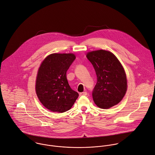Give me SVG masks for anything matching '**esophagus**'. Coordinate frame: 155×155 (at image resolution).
I'll list each match as a JSON object with an SVG mask.
<instances>
[{
    "label": "esophagus",
    "mask_w": 155,
    "mask_h": 155,
    "mask_svg": "<svg viewBox=\"0 0 155 155\" xmlns=\"http://www.w3.org/2000/svg\"><path fill=\"white\" fill-rule=\"evenodd\" d=\"M79 95L80 96H86V95H87V92H82V93H79Z\"/></svg>",
    "instance_id": "34e87169"
}]
</instances>
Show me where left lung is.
Masks as SVG:
<instances>
[{
	"label": "left lung",
	"mask_w": 155,
	"mask_h": 155,
	"mask_svg": "<svg viewBox=\"0 0 155 155\" xmlns=\"http://www.w3.org/2000/svg\"><path fill=\"white\" fill-rule=\"evenodd\" d=\"M87 58L92 64L97 76L92 91L96 105L107 109L119 103L127 87L125 73L119 61L113 53L103 50L89 52Z\"/></svg>",
	"instance_id": "1"
}]
</instances>
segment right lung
Instances as JSON below:
<instances>
[{
    "label": "right lung",
    "instance_id": "add662e5",
    "mask_svg": "<svg viewBox=\"0 0 155 155\" xmlns=\"http://www.w3.org/2000/svg\"><path fill=\"white\" fill-rule=\"evenodd\" d=\"M75 59L71 53L52 54L45 59L39 68L36 94L42 105L50 111H68L79 96L78 93L70 87L66 76Z\"/></svg>",
    "mask_w": 155,
    "mask_h": 155
}]
</instances>
